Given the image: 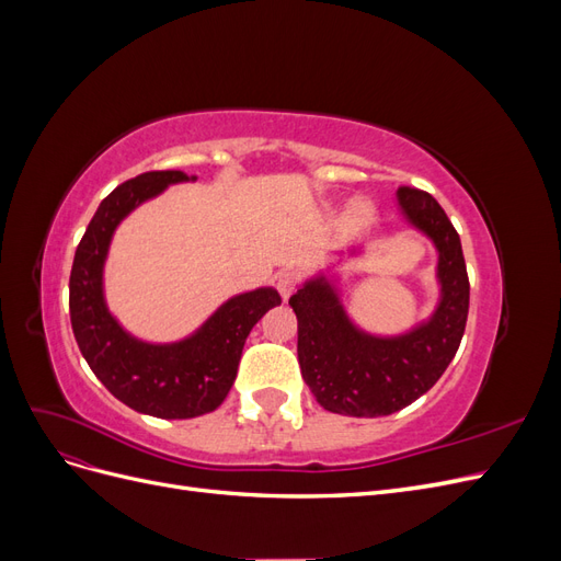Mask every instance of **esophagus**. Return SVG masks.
Listing matches in <instances>:
<instances>
[{
  "label": "esophagus",
  "mask_w": 561,
  "mask_h": 561,
  "mask_svg": "<svg viewBox=\"0 0 561 561\" xmlns=\"http://www.w3.org/2000/svg\"><path fill=\"white\" fill-rule=\"evenodd\" d=\"M297 285H299V274H297L295 268L280 271L278 278H276V287H278V293H280L283 299L290 297L297 290Z\"/></svg>",
  "instance_id": "obj_1"
}]
</instances>
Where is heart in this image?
I'll list each match as a JSON object with an SVG mask.
<instances>
[{"mask_svg":"<svg viewBox=\"0 0 561 561\" xmlns=\"http://www.w3.org/2000/svg\"><path fill=\"white\" fill-rule=\"evenodd\" d=\"M367 217H369L367 203H353V208H351V219H353V222H365Z\"/></svg>","mask_w":561,"mask_h":561,"instance_id":"1","label":"heart"}]
</instances>
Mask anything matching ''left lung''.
<instances>
[{
	"label": "left lung",
	"mask_w": 561,
	"mask_h": 561,
	"mask_svg": "<svg viewBox=\"0 0 561 561\" xmlns=\"http://www.w3.org/2000/svg\"><path fill=\"white\" fill-rule=\"evenodd\" d=\"M404 217L435 243L439 304L428 322L400 336H375L348 320L325 278L304 283L290 297L297 313L301 377L328 412L388 416L435 386L463 339L470 283L461 239L443 206L414 186H400Z\"/></svg>",
	"instance_id": "8db88e82"
}]
</instances>
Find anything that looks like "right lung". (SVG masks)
Instances as JSON below:
<instances>
[{
	"label": "right lung",
	"instance_id": "obj_1",
	"mask_svg": "<svg viewBox=\"0 0 561 561\" xmlns=\"http://www.w3.org/2000/svg\"><path fill=\"white\" fill-rule=\"evenodd\" d=\"M196 180L182 171H151L103 198L75 252L70 320L93 375L130 410L159 419H194L215 412L233 386L250 330L280 304L274 287L222 304L203 328L175 344H145L124 332L103 297V266L116 225L168 184Z\"/></svg>",
	"mask_w": 561,
	"mask_h": 561
}]
</instances>
